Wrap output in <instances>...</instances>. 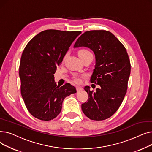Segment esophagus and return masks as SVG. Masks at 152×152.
Instances as JSON below:
<instances>
[{"mask_svg": "<svg viewBox=\"0 0 152 152\" xmlns=\"http://www.w3.org/2000/svg\"><path fill=\"white\" fill-rule=\"evenodd\" d=\"M76 90L77 92L80 91L81 90H83V87H81V86H76Z\"/></svg>", "mask_w": 152, "mask_h": 152, "instance_id": "1", "label": "esophagus"}]
</instances>
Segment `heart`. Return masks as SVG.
Masks as SVG:
<instances>
[{"label":"heart","mask_w":152,"mask_h":152,"mask_svg":"<svg viewBox=\"0 0 152 152\" xmlns=\"http://www.w3.org/2000/svg\"><path fill=\"white\" fill-rule=\"evenodd\" d=\"M89 53H91L89 51H87L86 50H79L78 52V56L79 57H81V56H83V55H87V54H89ZM76 81H79L78 79H76Z\"/></svg>","instance_id":"b5f03b06"}]
</instances>
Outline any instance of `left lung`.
<instances>
[{
  "label": "left lung",
  "mask_w": 152,
  "mask_h": 152,
  "mask_svg": "<svg viewBox=\"0 0 152 152\" xmlns=\"http://www.w3.org/2000/svg\"><path fill=\"white\" fill-rule=\"evenodd\" d=\"M90 49L95 57L91 82L99 85L95 92L86 86L89 99L81 105L84 115L92 120L102 121L112 116L120 107L127 88L131 63L127 51L109 31H86L79 37L74 48Z\"/></svg>",
  "instance_id": "1"
}]
</instances>
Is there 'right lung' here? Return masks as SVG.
Instances as JSON below:
<instances>
[{"instance_id": "add662e5", "label": "right lung", "mask_w": 152, "mask_h": 152, "mask_svg": "<svg viewBox=\"0 0 152 152\" xmlns=\"http://www.w3.org/2000/svg\"><path fill=\"white\" fill-rule=\"evenodd\" d=\"M81 31H43L24 49L20 64L21 94L29 112L42 121H50L60 113L63 100L76 88L68 83L61 87L54 74L71 44Z\"/></svg>"}]
</instances>
